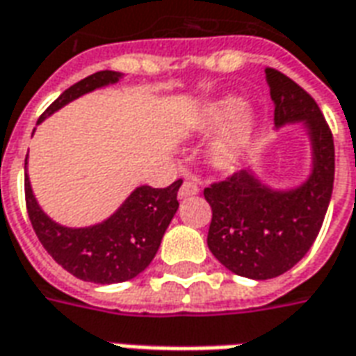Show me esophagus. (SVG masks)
<instances>
[{
  "mask_svg": "<svg viewBox=\"0 0 356 356\" xmlns=\"http://www.w3.org/2000/svg\"><path fill=\"white\" fill-rule=\"evenodd\" d=\"M199 193V188L195 186L193 182H184L182 188L178 190V197L180 199H186V197H191V195H197Z\"/></svg>",
  "mask_w": 356,
  "mask_h": 356,
  "instance_id": "esophagus-1",
  "label": "esophagus"
}]
</instances>
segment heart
<instances>
[{
  "instance_id": "b5f03b06",
  "label": "heart",
  "mask_w": 356,
  "mask_h": 356,
  "mask_svg": "<svg viewBox=\"0 0 356 356\" xmlns=\"http://www.w3.org/2000/svg\"><path fill=\"white\" fill-rule=\"evenodd\" d=\"M254 122L257 117L251 107L241 105L236 95H224L199 109L191 134L195 138H207L218 132L209 145L207 157L214 170L230 174L245 157L253 138Z\"/></svg>"
}]
</instances>
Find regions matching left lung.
Instances as JSON below:
<instances>
[{
  "instance_id": "1",
  "label": "left lung",
  "mask_w": 356,
  "mask_h": 356,
  "mask_svg": "<svg viewBox=\"0 0 356 356\" xmlns=\"http://www.w3.org/2000/svg\"><path fill=\"white\" fill-rule=\"evenodd\" d=\"M276 130L301 124L311 142V172L291 188H274L247 168L207 188L213 209L207 245L234 274L276 278L303 259L318 236L332 199L334 138L318 105L301 86L266 69Z\"/></svg>"
}]
</instances>
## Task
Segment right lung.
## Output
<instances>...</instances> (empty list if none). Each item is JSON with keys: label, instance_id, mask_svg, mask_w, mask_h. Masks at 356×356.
Wrapping results in <instances>:
<instances>
[{"label": "right lung", "instance_id": "right-lung-1", "mask_svg": "<svg viewBox=\"0 0 356 356\" xmlns=\"http://www.w3.org/2000/svg\"><path fill=\"white\" fill-rule=\"evenodd\" d=\"M124 76L117 70H99L80 80L55 99L38 124L86 93L117 84ZM182 180L168 188L140 186L105 220L84 228L55 222L44 213L32 191L29 157L24 161V193L30 222L45 251L72 276L93 284H118L142 274L157 254L161 239L178 211L176 193Z\"/></svg>", "mask_w": 356, "mask_h": 356}]
</instances>
